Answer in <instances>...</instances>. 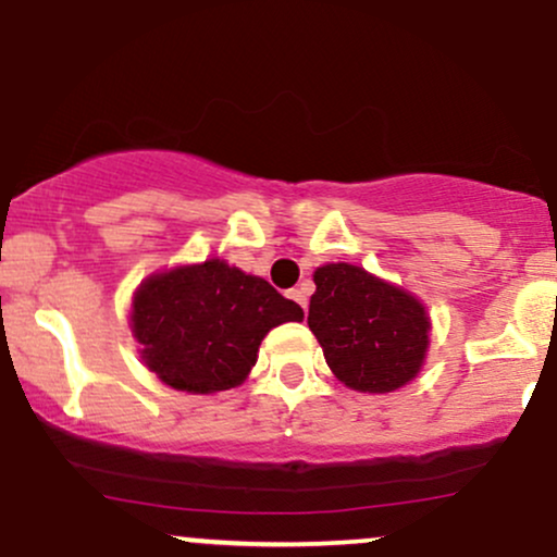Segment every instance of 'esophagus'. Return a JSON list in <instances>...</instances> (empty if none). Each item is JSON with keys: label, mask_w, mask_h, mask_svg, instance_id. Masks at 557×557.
I'll use <instances>...</instances> for the list:
<instances>
[{"label": "esophagus", "mask_w": 557, "mask_h": 557, "mask_svg": "<svg viewBox=\"0 0 557 557\" xmlns=\"http://www.w3.org/2000/svg\"><path fill=\"white\" fill-rule=\"evenodd\" d=\"M290 298L296 300V304L300 306V309L306 311V304H309V298H306V290H304V287H293V290H290Z\"/></svg>", "instance_id": "obj_1"}]
</instances>
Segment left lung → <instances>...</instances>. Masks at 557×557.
I'll return each instance as SVG.
<instances>
[{
    "instance_id": "obj_1",
    "label": "left lung",
    "mask_w": 557,
    "mask_h": 557,
    "mask_svg": "<svg viewBox=\"0 0 557 557\" xmlns=\"http://www.w3.org/2000/svg\"><path fill=\"white\" fill-rule=\"evenodd\" d=\"M314 283L309 327L345 387L382 395L417 380L432 322L413 293L348 261L317 267Z\"/></svg>"
}]
</instances>
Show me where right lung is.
<instances>
[{"mask_svg":"<svg viewBox=\"0 0 557 557\" xmlns=\"http://www.w3.org/2000/svg\"><path fill=\"white\" fill-rule=\"evenodd\" d=\"M300 319L296 300L225 259L149 274L131 304L140 361L164 385L194 395L238 387L267 332Z\"/></svg>","mask_w":557,"mask_h":557,"instance_id":"right-lung-1","label":"right lung"}]
</instances>
